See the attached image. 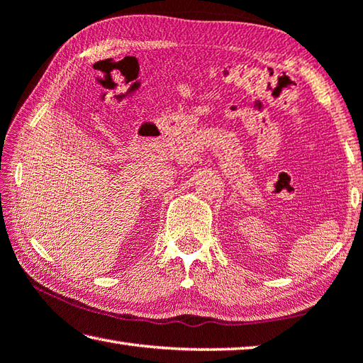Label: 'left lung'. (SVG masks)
<instances>
[{
    "label": "left lung",
    "mask_w": 363,
    "mask_h": 363,
    "mask_svg": "<svg viewBox=\"0 0 363 363\" xmlns=\"http://www.w3.org/2000/svg\"><path fill=\"white\" fill-rule=\"evenodd\" d=\"M362 201H363V196H362Z\"/></svg>",
    "instance_id": "left-lung-1"
}]
</instances>
